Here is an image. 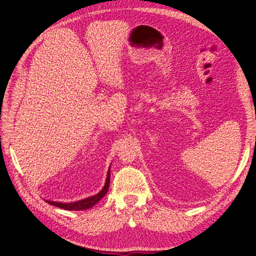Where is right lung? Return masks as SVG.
Instances as JSON below:
<instances>
[{
  "instance_id": "1",
  "label": "right lung",
  "mask_w": 256,
  "mask_h": 256,
  "mask_svg": "<svg viewBox=\"0 0 256 256\" xmlns=\"http://www.w3.org/2000/svg\"><path fill=\"white\" fill-rule=\"evenodd\" d=\"M109 186H110V168L108 171V176H106V180L104 184V187L102 190L100 191L97 194L90 196L88 198L76 200V202L72 203H62V202H52V200H46L48 204L56 206L58 208L65 209V210H84V209H90L95 204H97L100 200H102L106 194L108 190H109Z\"/></svg>"
}]
</instances>
